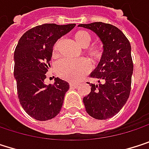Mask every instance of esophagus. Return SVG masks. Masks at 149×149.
Masks as SVG:
<instances>
[{
  "mask_svg": "<svg viewBox=\"0 0 149 149\" xmlns=\"http://www.w3.org/2000/svg\"><path fill=\"white\" fill-rule=\"evenodd\" d=\"M69 85H70V87H72V88H77L78 85H79V83H77V82H70Z\"/></svg>",
  "mask_w": 149,
  "mask_h": 149,
  "instance_id": "1",
  "label": "esophagus"
}]
</instances>
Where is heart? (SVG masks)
<instances>
[{
    "label": "heart",
    "mask_w": 149,
    "mask_h": 149,
    "mask_svg": "<svg viewBox=\"0 0 149 149\" xmlns=\"http://www.w3.org/2000/svg\"><path fill=\"white\" fill-rule=\"evenodd\" d=\"M75 42L82 47H86V53L94 59L100 58L102 54V48L97 45H93L88 47L92 40L91 35L85 30H79L74 35ZM59 42L56 41L53 47V54L54 55L58 53ZM91 68V64L88 60L85 58H81L77 60L62 59L59 61L56 64L57 74L63 79L67 81H78L82 76H84Z\"/></svg>",
    "instance_id": "b5f03b06"
}]
</instances>
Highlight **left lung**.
<instances>
[{
  "label": "left lung",
  "mask_w": 149,
  "mask_h": 149,
  "mask_svg": "<svg viewBox=\"0 0 149 149\" xmlns=\"http://www.w3.org/2000/svg\"><path fill=\"white\" fill-rule=\"evenodd\" d=\"M79 27L92 30L103 43L102 59L90 74L99 84L91 83V91L83 98V103L93 118L109 119L122 109L130 95L134 70L130 42L118 28L109 23L93 22Z\"/></svg>",
  "instance_id": "left-lung-1"
}]
</instances>
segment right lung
I'll return each instance as SVG.
<instances>
[{
  "label": "right lung",
  "instance_id": "add662e5",
  "mask_svg": "<svg viewBox=\"0 0 149 149\" xmlns=\"http://www.w3.org/2000/svg\"><path fill=\"white\" fill-rule=\"evenodd\" d=\"M74 26L54 23L39 25L28 30L15 47L14 74L18 98L26 113L37 120L55 117L62 107L69 84L55 78L54 84L46 85L44 80L50 67L54 43Z\"/></svg>",
  "mask_w": 149,
  "mask_h": 149
}]
</instances>
